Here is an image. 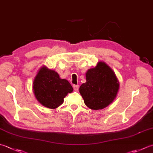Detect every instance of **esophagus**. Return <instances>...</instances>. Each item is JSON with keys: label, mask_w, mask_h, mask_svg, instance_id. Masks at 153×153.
Here are the masks:
<instances>
[{"label": "esophagus", "mask_w": 153, "mask_h": 153, "mask_svg": "<svg viewBox=\"0 0 153 153\" xmlns=\"http://www.w3.org/2000/svg\"><path fill=\"white\" fill-rule=\"evenodd\" d=\"M73 88H74V90L77 91H78V89H79V85H74Z\"/></svg>", "instance_id": "esophagus-1"}]
</instances>
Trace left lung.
<instances>
[{
  "instance_id": "left-lung-1",
  "label": "left lung",
  "mask_w": 153,
  "mask_h": 153,
  "mask_svg": "<svg viewBox=\"0 0 153 153\" xmlns=\"http://www.w3.org/2000/svg\"><path fill=\"white\" fill-rule=\"evenodd\" d=\"M86 82L81 85L79 93L89 108L102 109L111 103L117 96L119 83L114 71L103 62L85 74Z\"/></svg>"
}]
</instances>
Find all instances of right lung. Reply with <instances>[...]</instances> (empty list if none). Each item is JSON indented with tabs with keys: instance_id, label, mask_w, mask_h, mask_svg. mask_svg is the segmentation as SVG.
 I'll return each instance as SVG.
<instances>
[{
	"instance_id": "right-lung-1",
	"label": "right lung",
	"mask_w": 153,
	"mask_h": 153,
	"mask_svg": "<svg viewBox=\"0 0 153 153\" xmlns=\"http://www.w3.org/2000/svg\"><path fill=\"white\" fill-rule=\"evenodd\" d=\"M33 92L36 100L43 106L56 109L64 102L68 93L73 91L70 82L61 79L58 74L43 66L33 82Z\"/></svg>"
}]
</instances>
